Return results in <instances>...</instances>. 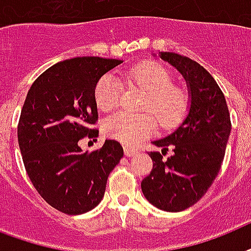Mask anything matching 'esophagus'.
<instances>
[{
    "label": "esophagus",
    "instance_id": "1",
    "mask_svg": "<svg viewBox=\"0 0 251 251\" xmlns=\"http://www.w3.org/2000/svg\"><path fill=\"white\" fill-rule=\"evenodd\" d=\"M124 152H126V156L127 157H133L135 154H137V149H132V148H126L124 149Z\"/></svg>",
    "mask_w": 251,
    "mask_h": 251
}]
</instances>
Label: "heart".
<instances>
[{
  "label": "heart",
  "instance_id": "1",
  "mask_svg": "<svg viewBox=\"0 0 251 251\" xmlns=\"http://www.w3.org/2000/svg\"><path fill=\"white\" fill-rule=\"evenodd\" d=\"M128 81L147 91L144 110H151L164 126H173L186 110V95L179 87L173 86L169 72L156 61H144L126 73ZM122 82L114 73L98 79L94 87V100L100 111H110L120 102ZM156 119L151 114H131L119 111L103 122V133L126 145H133L156 131Z\"/></svg>",
  "mask_w": 251,
  "mask_h": 251
}]
</instances>
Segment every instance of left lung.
Returning a JSON list of instances; mask_svg holds the SVG:
<instances>
[{
	"label": "left lung",
	"instance_id": "left-lung-1",
	"mask_svg": "<svg viewBox=\"0 0 251 251\" xmlns=\"http://www.w3.org/2000/svg\"><path fill=\"white\" fill-rule=\"evenodd\" d=\"M161 59L179 72L188 90V110L183 122L170 135L154 140L160 152H151V174L141 182L147 200L166 212L191 207L208 191L220 172L230 135V116L223 91L200 64L173 52ZM172 149L166 160L162 154Z\"/></svg>",
	"mask_w": 251,
	"mask_h": 251
}]
</instances>
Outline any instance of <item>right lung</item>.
<instances>
[{"mask_svg": "<svg viewBox=\"0 0 251 251\" xmlns=\"http://www.w3.org/2000/svg\"><path fill=\"white\" fill-rule=\"evenodd\" d=\"M123 60L75 57L52 65L27 93L18 144L31 182L47 203L67 215L89 212L100 203L107 178L123 157L115 140L83 152L78 141L97 137L94 87Z\"/></svg>", "mask_w": 251, "mask_h": 251, "instance_id": "1", "label": "right lung"}]
</instances>
